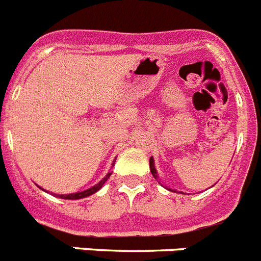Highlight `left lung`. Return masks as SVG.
<instances>
[{
	"instance_id": "1",
	"label": "left lung",
	"mask_w": 261,
	"mask_h": 261,
	"mask_svg": "<svg viewBox=\"0 0 261 261\" xmlns=\"http://www.w3.org/2000/svg\"><path fill=\"white\" fill-rule=\"evenodd\" d=\"M149 166H150V171H151V174H153V176L155 177V179H156V180H158V183L161 184V186H163V184L161 183V180H159L158 172H156V168H155V166H154V158H153V156H150V161H149ZM163 187H165V188H167V187H166V186H163ZM167 190L171 191V192H177V191L172 190V188H167Z\"/></svg>"
}]
</instances>
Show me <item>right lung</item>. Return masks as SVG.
Wrapping results in <instances>:
<instances>
[{"instance_id":"obj_1","label":"right lung","mask_w":261,"mask_h":261,"mask_svg":"<svg viewBox=\"0 0 261 261\" xmlns=\"http://www.w3.org/2000/svg\"><path fill=\"white\" fill-rule=\"evenodd\" d=\"M114 165H115V161H114V163H112V166H114ZM110 175H111V171H108V174L106 175L105 177H103L102 180L99 181L98 184H95V186L91 187V188H89V190H86V191H82V192H75V193H68V195H56V196H59L60 199H64V200L85 199V197H87V196H91V195H94L95 192H98V191L103 187V184L107 181V179L110 177ZM39 188H41V187H39ZM41 190H43V188H41ZM43 191H45V190H43ZM45 192H48V191H45ZM52 195H55V193H52Z\"/></svg>"}]
</instances>
